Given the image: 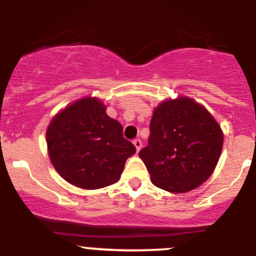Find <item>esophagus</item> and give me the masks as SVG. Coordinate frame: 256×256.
<instances>
[{
    "instance_id": "1",
    "label": "esophagus",
    "mask_w": 256,
    "mask_h": 256,
    "mask_svg": "<svg viewBox=\"0 0 256 256\" xmlns=\"http://www.w3.org/2000/svg\"><path fill=\"white\" fill-rule=\"evenodd\" d=\"M134 145H135V148H136V151H140V148H141V146H142V142H141V140L140 138H136V140H134Z\"/></svg>"
}]
</instances>
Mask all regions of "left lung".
I'll use <instances>...</instances> for the list:
<instances>
[{"instance_id":"obj_1","label":"left lung","mask_w":256,"mask_h":256,"mask_svg":"<svg viewBox=\"0 0 256 256\" xmlns=\"http://www.w3.org/2000/svg\"><path fill=\"white\" fill-rule=\"evenodd\" d=\"M222 148V131L209 111L180 98L155 108L148 146L138 156L154 185L170 192H188L210 178Z\"/></svg>"}]
</instances>
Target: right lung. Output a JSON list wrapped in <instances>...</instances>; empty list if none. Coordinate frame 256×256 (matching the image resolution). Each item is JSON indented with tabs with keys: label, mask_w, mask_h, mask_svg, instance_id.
<instances>
[{
	"label": "right lung",
	"mask_w": 256,
	"mask_h": 256,
	"mask_svg": "<svg viewBox=\"0 0 256 256\" xmlns=\"http://www.w3.org/2000/svg\"><path fill=\"white\" fill-rule=\"evenodd\" d=\"M46 141L57 172L90 190L116 182L126 160L136 152L124 138L121 124L108 118L95 98L76 101L57 114L47 128Z\"/></svg>",
	"instance_id": "obj_1"
}]
</instances>
